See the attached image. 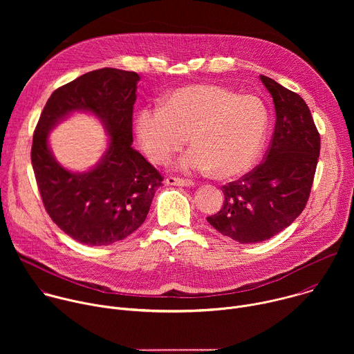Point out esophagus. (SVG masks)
<instances>
[{"instance_id":"esophagus-1","label":"esophagus","mask_w":354,"mask_h":354,"mask_svg":"<svg viewBox=\"0 0 354 354\" xmlns=\"http://www.w3.org/2000/svg\"><path fill=\"white\" fill-rule=\"evenodd\" d=\"M165 183H167V185H172V186H182V187H190V186L194 185L192 180L179 179V178H172V176L167 178V179H165Z\"/></svg>"}]
</instances>
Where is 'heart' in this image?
<instances>
[{
  "mask_svg": "<svg viewBox=\"0 0 354 354\" xmlns=\"http://www.w3.org/2000/svg\"><path fill=\"white\" fill-rule=\"evenodd\" d=\"M161 106L142 108L136 116L137 138L153 161H168L189 136L193 147L175 162L178 171L230 179L258 162L269 130V111L261 97L196 84L175 89Z\"/></svg>",
  "mask_w": 354,
  "mask_h": 354,
  "instance_id": "heart-1",
  "label": "heart"
}]
</instances>
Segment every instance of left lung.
<instances>
[{"label": "left lung", "instance_id": "left-lung-1", "mask_svg": "<svg viewBox=\"0 0 354 354\" xmlns=\"http://www.w3.org/2000/svg\"><path fill=\"white\" fill-rule=\"evenodd\" d=\"M273 97L274 133L265 161L239 180L223 186L224 205L207 217L218 232L241 243L266 241L306 209L318 164L321 138L298 93L261 75Z\"/></svg>", "mask_w": 354, "mask_h": 354}]
</instances>
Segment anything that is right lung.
<instances>
[{"instance_id": "1", "label": "right lung", "mask_w": 354, "mask_h": 354, "mask_svg": "<svg viewBox=\"0 0 354 354\" xmlns=\"http://www.w3.org/2000/svg\"><path fill=\"white\" fill-rule=\"evenodd\" d=\"M140 75L100 68L56 89L35 129L32 167L48 213L60 230L84 245L104 246L124 239L145 220L162 176L133 144V105ZM75 111L103 123L110 140L104 156L84 173L64 169L48 134Z\"/></svg>"}]
</instances>
